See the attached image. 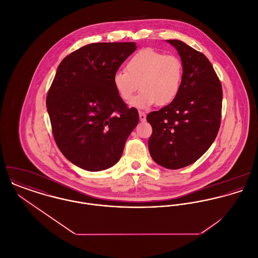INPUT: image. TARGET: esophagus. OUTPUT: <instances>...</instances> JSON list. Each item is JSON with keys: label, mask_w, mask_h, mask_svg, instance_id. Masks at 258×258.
Returning <instances> with one entry per match:
<instances>
[{"label": "esophagus", "mask_w": 258, "mask_h": 258, "mask_svg": "<svg viewBox=\"0 0 258 258\" xmlns=\"http://www.w3.org/2000/svg\"><path fill=\"white\" fill-rule=\"evenodd\" d=\"M139 118L141 121H145L146 120V114L144 112H139Z\"/></svg>", "instance_id": "esophagus-1"}]
</instances>
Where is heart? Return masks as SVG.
Here are the masks:
<instances>
[{
	"label": "heart",
	"mask_w": 258,
	"mask_h": 258,
	"mask_svg": "<svg viewBox=\"0 0 258 258\" xmlns=\"http://www.w3.org/2000/svg\"><path fill=\"white\" fill-rule=\"evenodd\" d=\"M183 79V63L175 55H166L154 48L134 53L112 77L113 87L124 101H130L140 86L141 92L132 105L147 109L154 104L166 106L178 96Z\"/></svg>",
	"instance_id": "obj_1"
}]
</instances>
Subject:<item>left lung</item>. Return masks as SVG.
<instances>
[{
    "mask_svg": "<svg viewBox=\"0 0 258 258\" xmlns=\"http://www.w3.org/2000/svg\"><path fill=\"white\" fill-rule=\"evenodd\" d=\"M183 63V79L176 99L149 113L153 132L148 146L160 166L177 170L200 159L214 143L221 126L222 88L207 56L184 41L168 39Z\"/></svg>",
    "mask_w": 258,
    "mask_h": 258,
    "instance_id": "1",
    "label": "left lung"
}]
</instances>
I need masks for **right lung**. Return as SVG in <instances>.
I'll return each instance as SVG.
<instances>
[{
  "label": "right lung",
  "mask_w": 258,
  "mask_h": 258,
  "mask_svg": "<svg viewBox=\"0 0 258 258\" xmlns=\"http://www.w3.org/2000/svg\"><path fill=\"white\" fill-rule=\"evenodd\" d=\"M137 46L135 42H96L66 56L46 96L53 138L77 167L103 171L122 156L139 122L116 93L112 77Z\"/></svg>",
  "instance_id": "1"
}]
</instances>
